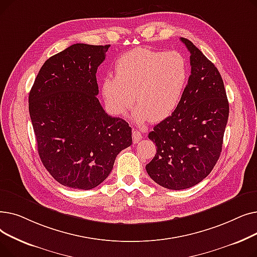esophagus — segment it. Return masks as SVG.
Returning <instances> with one entry per match:
<instances>
[{"label": "esophagus", "instance_id": "1", "mask_svg": "<svg viewBox=\"0 0 257 257\" xmlns=\"http://www.w3.org/2000/svg\"><path fill=\"white\" fill-rule=\"evenodd\" d=\"M142 139H143V136H142V133L140 131H138V130H133L132 131L133 143H139Z\"/></svg>", "mask_w": 257, "mask_h": 257}]
</instances>
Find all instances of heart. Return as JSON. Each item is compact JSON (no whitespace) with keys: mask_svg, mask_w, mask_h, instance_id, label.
<instances>
[{"mask_svg":"<svg viewBox=\"0 0 257 257\" xmlns=\"http://www.w3.org/2000/svg\"><path fill=\"white\" fill-rule=\"evenodd\" d=\"M114 72L115 76L102 81L106 106L114 115H123L136 101L132 118L138 123L169 117L180 104L190 77L183 54L148 48L123 54L115 61Z\"/></svg>","mask_w":257,"mask_h":257,"instance_id":"obj_1","label":"heart"}]
</instances>
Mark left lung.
Returning a JSON list of instances; mask_svg holds the SVG:
<instances>
[{
  "mask_svg": "<svg viewBox=\"0 0 257 257\" xmlns=\"http://www.w3.org/2000/svg\"><path fill=\"white\" fill-rule=\"evenodd\" d=\"M180 39L191 53V76L176 110L148 136L157 150L146 166L156 183L175 191L198 184L212 171L222 152L229 115L218 69L191 40Z\"/></svg>",
  "mask_w": 257,
  "mask_h": 257,
  "instance_id": "obj_1",
  "label": "left lung"
}]
</instances>
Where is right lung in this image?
<instances>
[{"mask_svg":"<svg viewBox=\"0 0 257 257\" xmlns=\"http://www.w3.org/2000/svg\"><path fill=\"white\" fill-rule=\"evenodd\" d=\"M109 47L75 44L50 57L29 93L40 160L67 187L98 186L132 144L129 124L108 115L97 98L96 74Z\"/></svg>","mask_w":257,"mask_h":257,"instance_id":"obj_1","label":"right lung"}]
</instances>
